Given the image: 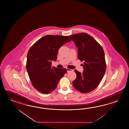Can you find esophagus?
Listing matches in <instances>:
<instances>
[{"instance_id":"obj_1","label":"esophagus","mask_w":129,"mask_h":129,"mask_svg":"<svg viewBox=\"0 0 129 129\" xmlns=\"http://www.w3.org/2000/svg\"><path fill=\"white\" fill-rule=\"evenodd\" d=\"M66 69H67V72H70V71H73V70H72V69H69V68H67Z\"/></svg>"}]
</instances>
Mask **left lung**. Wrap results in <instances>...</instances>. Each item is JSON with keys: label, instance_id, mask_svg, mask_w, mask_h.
Returning <instances> with one entry per match:
<instances>
[{"label": "left lung", "instance_id": "1", "mask_svg": "<svg viewBox=\"0 0 129 129\" xmlns=\"http://www.w3.org/2000/svg\"><path fill=\"white\" fill-rule=\"evenodd\" d=\"M69 37L78 48V58L84 61L83 74L74 70L77 77L73 82V86L81 93L91 92L98 86L105 73L104 51L102 46L86 33H81Z\"/></svg>", "mask_w": 129, "mask_h": 129}]
</instances>
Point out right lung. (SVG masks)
<instances>
[{
    "label": "right lung",
    "instance_id": "obj_1",
    "mask_svg": "<svg viewBox=\"0 0 129 129\" xmlns=\"http://www.w3.org/2000/svg\"><path fill=\"white\" fill-rule=\"evenodd\" d=\"M71 40L68 36L47 35L30 48L27 55L26 69L32 85L38 91L49 94L57 87L67 73L66 69L51 67L56 60L59 48Z\"/></svg>",
    "mask_w": 129,
    "mask_h": 129
}]
</instances>
